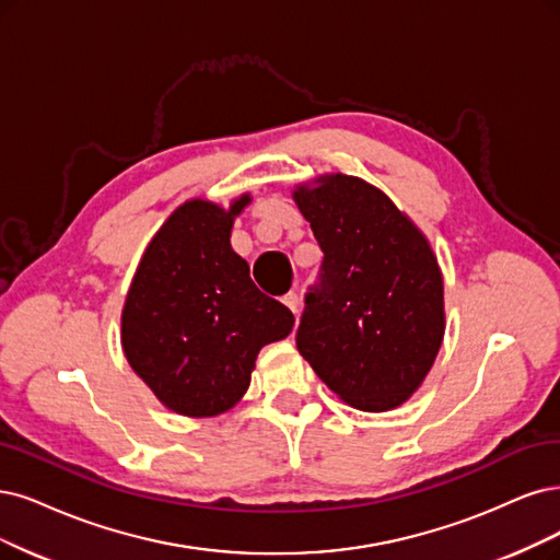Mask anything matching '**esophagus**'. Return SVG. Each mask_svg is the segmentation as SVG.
<instances>
[{"label": "esophagus", "mask_w": 560, "mask_h": 560, "mask_svg": "<svg viewBox=\"0 0 560 560\" xmlns=\"http://www.w3.org/2000/svg\"><path fill=\"white\" fill-rule=\"evenodd\" d=\"M281 302H283L288 308H291V312L298 316V306H300V298H298V293H293V291H291V293H285Z\"/></svg>", "instance_id": "1"}]
</instances>
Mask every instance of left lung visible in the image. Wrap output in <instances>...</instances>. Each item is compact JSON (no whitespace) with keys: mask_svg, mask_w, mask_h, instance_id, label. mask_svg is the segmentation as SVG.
Listing matches in <instances>:
<instances>
[{"mask_svg":"<svg viewBox=\"0 0 560 560\" xmlns=\"http://www.w3.org/2000/svg\"><path fill=\"white\" fill-rule=\"evenodd\" d=\"M293 198L323 252L295 335L300 355L348 406H401L445 335L436 256L420 228L360 177L325 175Z\"/></svg>","mask_w":560,"mask_h":560,"instance_id":"obj_1","label":"left lung"}]
</instances>
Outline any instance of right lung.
<instances>
[{"mask_svg": "<svg viewBox=\"0 0 560 560\" xmlns=\"http://www.w3.org/2000/svg\"><path fill=\"white\" fill-rule=\"evenodd\" d=\"M244 194L228 210L186 200L152 237L121 308V348L156 399L186 418L233 408L260 348L285 339L293 314L262 295L231 246Z\"/></svg>", "mask_w": 560, "mask_h": 560, "instance_id": "add662e5", "label": "right lung"}]
</instances>
